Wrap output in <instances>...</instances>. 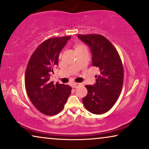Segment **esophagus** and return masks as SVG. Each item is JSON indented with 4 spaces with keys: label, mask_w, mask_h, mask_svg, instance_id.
<instances>
[{
    "label": "esophagus",
    "mask_w": 149,
    "mask_h": 149,
    "mask_svg": "<svg viewBox=\"0 0 149 149\" xmlns=\"http://www.w3.org/2000/svg\"><path fill=\"white\" fill-rule=\"evenodd\" d=\"M81 85V83H72V87H74V88H77V87H79Z\"/></svg>",
    "instance_id": "obj_1"
}]
</instances>
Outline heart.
Listing matches in <instances>:
<instances>
[{
	"instance_id": "b5f03b06",
	"label": "heart",
	"mask_w": 149,
	"mask_h": 149,
	"mask_svg": "<svg viewBox=\"0 0 149 149\" xmlns=\"http://www.w3.org/2000/svg\"><path fill=\"white\" fill-rule=\"evenodd\" d=\"M81 46H83V45H80V46H79V47H81Z\"/></svg>"
}]
</instances>
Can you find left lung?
Instances as JSON below:
<instances>
[{"mask_svg": "<svg viewBox=\"0 0 149 149\" xmlns=\"http://www.w3.org/2000/svg\"><path fill=\"white\" fill-rule=\"evenodd\" d=\"M78 38L90 48L92 65L100 70L93 85H85L87 94L83 102L87 111L101 115L113 107L121 92L123 67L117 49L100 34H79Z\"/></svg>", "mask_w": 149, "mask_h": 149, "instance_id": "obj_1", "label": "left lung"}]
</instances>
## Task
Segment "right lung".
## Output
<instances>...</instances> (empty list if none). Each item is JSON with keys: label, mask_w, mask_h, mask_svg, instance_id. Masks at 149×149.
<instances>
[{"label": "right lung", "mask_w": 149, "mask_h": 149, "mask_svg": "<svg viewBox=\"0 0 149 149\" xmlns=\"http://www.w3.org/2000/svg\"><path fill=\"white\" fill-rule=\"evenodd\" d=\"M71 36L53 37L42 42L30 57L25 74L27 94L40 113L52 116L64 109L72 87L50 81L53 68L58 66L59 55Z\"/></svg>", "instance_id": "add662e5"}]
</instances>
